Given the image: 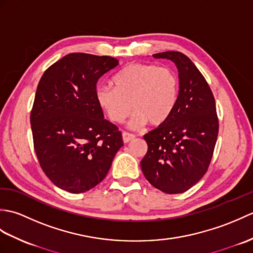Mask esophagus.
Here are the masks:
<instances>
[{"label":"esophagus","instance_id":"34e87169","mask_svg":"<svg viewBox=\"0 0 253 253\" xmlns=\"http://www.w3.org/2000/svg\"><path fill=\"white\" fill-rule=\"evenodd\" d=\"M132 139H135V135H132V133L127 132V131H124L123 132V141L125 142V143L131 141Z\"/></svg>","mask_w":253,"mask_h":253}]
</instances>
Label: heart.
I'll use <instances>...</instances> for the list:
<instances>
[{"mask_svg": "<svg viewBox=\"0 0 253 253\" xmlns=\"http://www.w3.org/2000/svg\"><path fill=\"white\" fill-rule=\"evenodd\" d=\"M113 84L99 85L95 98L113 123H122L135 111L133 128L144 124L160 126L173 114L178 102L180 82L173 68L157 64L132 63L113 77Z\"/></svg>", "mask_w": 253, "mask_h": 253, "instance_id": "heart-1", "label": "heart"}]
</instances>
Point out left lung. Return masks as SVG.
<instances>
[{
  "instance_id": "left-lung-1",
  "label": "left lung",
  "mask_w": 253,
  "mask_h": 253,
  "mask_svg": "<svg viewBox=\"0 0 253 253\" xmlns=\"http://www.w3.org/2000/svg\"><path fill=\"white\" fill-rule=\"evenodd\" d=\"M178 68V102L163 125L144 135L147 154L141 169L147 180L169 195L185 192L207 173L218 135V117L206 78L185 54L168 51L153 54Z\"/></svg>"
}]
</instances>
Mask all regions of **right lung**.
Here are the masks:
<instances>
[{
  "label": "right lung",
  "mask_w": 253,
  "mask_h": 253,
  "mask_svg": "<svg viewBox=\"0 0 253 253\" xmlns=\"http://www.w3.org/2000/svg\"><path fill=\"white\" fill-rule=\"evenodd\" d=\"M117 65L111 56L71 53L38 84L30 114L34 148L42 170L63 190L82 193L100 184L124 146L95 98L99 78Z\"/></svg>",
  "instance_id": "right-lung-1"
}]
</instances>
